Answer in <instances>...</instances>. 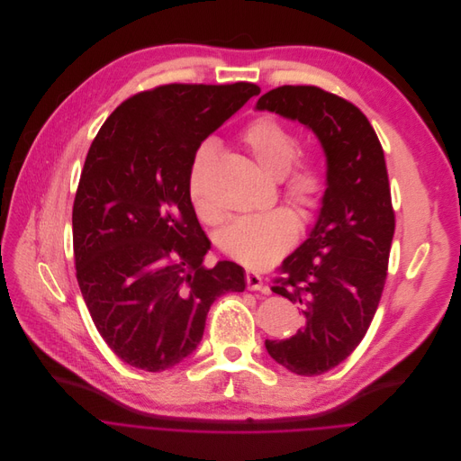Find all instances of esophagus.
<instances>
[{
    "instance_id": "34e87169",
    "label": "esophagus",
    "mask_w": 461,
    "mask_h": 461,
    "mask_svg": "<svg viewBox=\"0 0 461 461\" xmlns=\"http://www.w3.org/2000/svg\"><path fill=\"white\" fill-rule=\"evenodd\" d=\"M245 282H247L249 291H267V287L263 285V278L254 270L245 272Z\"/></svg>"
}]
</instances>
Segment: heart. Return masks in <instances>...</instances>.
<instances>
[{"label":"heart","instance_id":"obj_1","mask_svg":"<svg viewBox=\"0 0 461 461\" xmlns=\"http://www.w3.org/2000/svg\"><path fill=\"white\" fill-rule=\"evenodd\" d=\"M240 140L265 174L282 181L285 200L303 218L311 220L321 211L329 183L325 167L316 154L298 152L300 141L287 125L272 116H259L241 131ZM214 163L216 147L211 141L202 143L193 154L187 179L194 211L207 223L220 220V211L209 194ZM298 236V216L291 209L280 207L238 218L223 229L220 247L234 261L249 268H263L280 259Z\"/></svg>","mask_w":461,"mask_h":461}]
</instances>
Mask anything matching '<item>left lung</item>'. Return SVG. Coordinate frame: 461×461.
<instances>
[{
  "label": "left lung",
  "mask_w": 461,
  "mask_h": 461,
  "mask_svg": "<svg viewBox=\"0 0 461 461\" xmlns=\"http://www.w3.org/2000/svg\"><path fill=\"white\" fill-rule=\"evenodd\" d=\"M256 107L312 129L327 156L318 221L272 280V293L302 305L305 327L287 339H265L285 369L318 376L359 345L385 287L396 227L385 156L366 116L320 86L272 88Z\"/></svg>",
  "instance_id": "obj_1"
}]
</instances>
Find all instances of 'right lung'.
Wrapping results in <instances>:
<instances>
[{
    "label": "right lung",
    "mask_w": 461,
    "mask_h": 461,
    "mask_svg": "<svg viewBox=\"0 0 461 461\" xmlns=\"http://www.w3.org/2000/svg\"><path fill=\"white\" fill-rule=\"evenodd\" d=\"M256 95L249 81L138 92L86 152L72 207L76 278L98 332L136 369L159 373L185 359L214 300L245 291L234 261L203 265L211 241L187 179L202 141Z\"/></svg>",
    "instance_id": "add662e5"
}]
</instances>
